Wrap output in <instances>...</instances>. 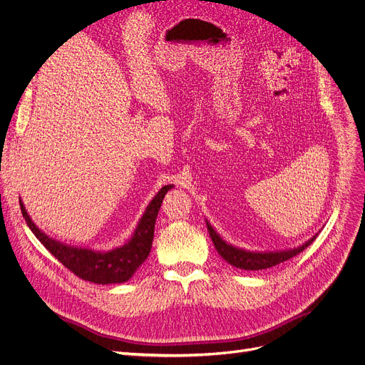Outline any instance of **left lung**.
<instances>
[{"label":"left lung","instance_id":"left-lung-1","mask_svg":"<svg viewBox=\"0 0 365 365\" xmlns=\"http://www.w3.org/2000/svg\"><path fill=\"white\" fill-rule=\"evenodd\" d=\"M207 230H209V235L212 237L213 245H215V248H217V251L220 252L221 257L227 263H230L232 266L239 267V269H245V271H260V269H267V267L277 266L282 262H286V260L294 257V255H298L299 252H302L314 240V237L309 239L308 242H305L302 247L290 250V251L250 252V251L235 248L232 245H227L225 242L218 236V233L213 230L209 222H207Z\"/></svg>","mask_w":365,"mask_h":365}]
</instances>
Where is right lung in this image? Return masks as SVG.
<instances>
[{"label": "right lung", "mask_w": 365, "mask_h": 365, "mask_svg": "<svg viewBox=\"0 0 365 365\" xmlns=\"http://www.w3.org/2000/svg\"><path fill=\"white\" fill-rule=\"evenodd\" d=\"M173 185H167L156 194L152 203L147 206L140 224L135 230L132 239L126 245L115 248L108 252H96L86 248H73L69 245H63L60 242L48 237L34 225L26 213L22 201L19 200L22 217L26 221V225L31 228L34 236L42 242L45 248L63 263L71 272L86 281L94 282V284H115V282L128 281L143 262L148 257L152 250L155 222L158 212L160 209L162 200L171 190Z\"/></svg>", "instance_id": "obj_1"}]
</instances>
